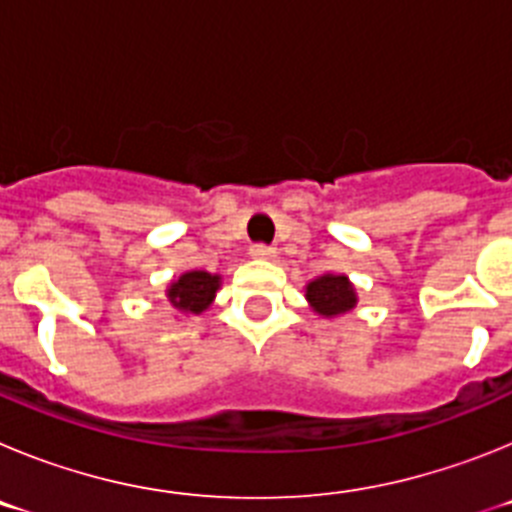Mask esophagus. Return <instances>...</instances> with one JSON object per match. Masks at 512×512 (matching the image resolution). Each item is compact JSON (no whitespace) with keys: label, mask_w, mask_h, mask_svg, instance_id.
I'll return each instance as SVG.
<instances>
[{"label":"esophagus","mask_w":512,"mask_h":512,"mask_svg":"<svg viewBox=\"0 0 512 512\" xmlns=\"http://www.w3.org/2000/svg\"><path fill=\"white\" fill-rule=\"evenodd\" d=\"M248 253H251L253 259H274V256H277V251L271 246H266V243H253V246L248 248Z\"/></svg>","instance_id":"obj_1"}]
</instances>
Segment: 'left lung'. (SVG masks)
I'll return each mask as SVG.
<instances>
[{
  "label": "left lung",
  "instance_id": "left-lung-1",
  "mask_svg": "<svg viewBox=\"0 0 512 512\" xmlns=\"http://www.w3.org/2000/svg\"><path fill=\"white\" fill-rule=\"evenodd\" d=\"M307 300L315 307V312H320L325 318L341 315L356 305L351 282L346 277H336V274H325V277L307 284Z\"/></svg>",
  "mask_w": 512,
  "mask_h": 512
}]
</instances>
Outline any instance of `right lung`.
<instances>
[{
	"label": "right lung",
	"instance_id": "right-lung-1",
	"mask_svg": "<svg viewBox=\"0 0 512 512\" xmlns=\"http://www.w3.org/2000/svg\"><path fill=\"white\" fill-rule=\"evenodd\" d=\"M217 287H220V277H212L207 271H187L184 277H179V282L171 284L169 300L176 310L200 315L210 307Z\"/></svg>",
	"mask_w": 512,
	"mask_h": 512
}]
</instances>
